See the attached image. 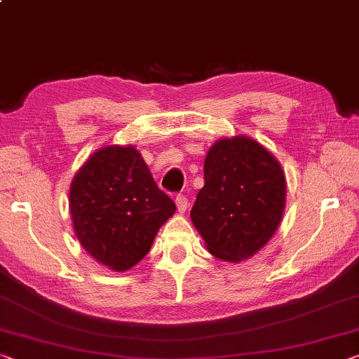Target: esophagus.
Here are the masks:
<instances>
[{"instance_id":"1","label":"esophagus","mask_w":359,"mask_h":359,"mask_svg":"<svg viewBox=\"0 0 359 359\" xmlns=\"http://www.w3.org/2000/svg\"><path fill=\"white\" fill-rule=\"evenodd\" d=\"M175 204H177L179 212L184 214L185 210H187V208H189V200H187L184 195H177V196H175Z\"/></svg>"}]
</instances>
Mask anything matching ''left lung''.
Returning a JSON list of instances; mask_svg holds the SVG:
<instances>
[{
  "instance_id": "left-lung-1",
  "label": "left lung",
  "mask_w": 359,
  "mask_h": 359,
  "mask_svg": "<svg viewBox=\"0 0 359 359\" xmlns=\"http://www.w3.org/2000/svg\"><path fill=\"white\" fill-rule=\"evenodd\" d=\"M286 179L271 153L251 137L220 139L204 159V187L190 217L217 259L241 262L260 251L280 225Z\"/></svg>"
}]
</instances>
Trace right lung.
Instances as JSON below:
<instances>
[{
    "label": "right lung",
    "instance_id": "add662e5",
    "mask_svg": "<svg viewBox=\"0 0 359 359\" xmlns=\"http://www.w3.org/2000/svg\"><path fill=\"white\" fill-rule=\"evenodd\" d=\"M68 206L81 246L115 271L139 264L175 212L133 145L95 151L73 177Z\"/></svg>",
    "mask_w": 359,
    "mask_h": 359
}]
</instances>
